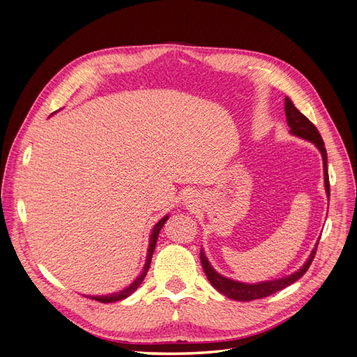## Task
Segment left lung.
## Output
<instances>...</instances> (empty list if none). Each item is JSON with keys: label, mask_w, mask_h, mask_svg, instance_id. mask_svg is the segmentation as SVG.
Instances as JSON below:
<instances>
[{"label": "left lung", "mask_w": 357, "mask_h": 357, "mask_svg": "<svg viewBox=\"0 0 357 357\" xmlns=\"http://www.w3.org/2000/svg\"><path fill=\"white\" fill-rule=\"evenodd\" d=\"M284 113H286V122L290 128V134L299 137L302 139H307V142L314 144L319 152L321 153V159H323V176H325V189H326V195L329 198V174H328V155H326V149H325V143H323L321 135L319 134L317 128L312 125L308 119L302 114L296 107L294 105L287 96L284 98ZM320 240V238H319ZM319 240L312 248L307 262L302 265L298 271H295L294 274L282 277V278H275V280H268V282H261V283H241L236 282V280L223 277L222 274H219L215 269L211 266L210 261L205 256L204 250H201V264L204 268V273L207 275L208 282L211 283V286L220 291L222 295L228 296L229 299H235V301H253V299H261V298H266L269 295L275 294V291L282 290L290 284H294L296 280H299L302 275L307 273V269L310 268L312 259H314L316 250H317V244Z\"/></svg>", "instance_id": "obj_1"}]
</instances>
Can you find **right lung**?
Returning a JSON list of instances; mask_svg holds the SVG:
<instances>
[{"label":"right lung","mask_w":357,"mask_h":357,"mask_svg":"<svg viewBox=\"0 0 357 357\" xmlns=\"http://www.w3.org/2000/svg\"><path fill=\"white\" fill-rule=\"evenodd\" d=\"M168 218L169 215H164V218H162L155 226H153V229H152V234H150V240H149V248H147V256H146V264H144V266H143V271H142V274H139L134 282L129 284L126 289H123V290H121V291H116V294H110V295H102V296H89L91 299H95V301H100V302H102V304H107V302H116V301H122V299H125V298H128V296H131L134 291L139 287V284L143 283V280H144V277H146V274H147V271H149V268H150V262H152V256H153V252H155V247H156V241H158V235H159V232H160V229H162V226L165 225V222L168 220Z\"/></svg>","instance_id":"add662e5"}]
</instances>
